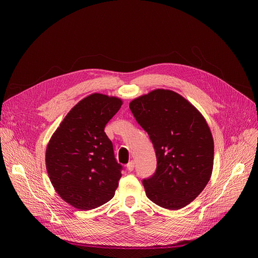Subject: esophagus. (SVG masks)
Instances as JSON below:
<instances>
[{
  "mask_svg": "<svg viewBox=\"0 0 258 258\" xmlns=\"http://www.w3.org/2000/svg\"><path fill=\"white\" fill-rule=\"evenodd\" d=\"M126 168H127V170H128V171H133V170H134V168H135V162H134V161L128 162L127 165H126Z\"/></svg>",
  "mask_w": 258,
  "mask_h": 258,
  "instance_id": "1",
  "label": "esophagus"
}]
</instances>
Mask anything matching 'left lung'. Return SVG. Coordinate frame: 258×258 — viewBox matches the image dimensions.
<instances>
[{"label":"left lung","mask_w":258,"mask_h":258,"mask_svg":"<svg viewBox=\"0 0 258 258\" xmlns=\"http://www.w3.org/2000/svg\"><path fill=\"white\" fill-rule=\"evenodd\" d=\"M130 108L157 156L156 172L143 180L146 197L166 209L185 207L212 173L214 143L205 118L180 94L164 89L132 100Z\"/></svg>","instance_id":"left-lung-1"}]
</instances>
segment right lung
Returning <instances> with one entry per match:
<instances>
[{"label": "right lung", "instance_id": "right-lung-1", "mask_svg": "<svg viewBox=\"0 0 258 258\" xmlns=\"http://www.w3.org/2000/svg\"><path fill=\"white\" fill-rule=\"evenodd\" d=\"M122 100L94 93L80 100L54 132L46 150V167L59 197L80 210L110 201L122 166L104 127L120 110Z\"/></svg>", "mask_w": 258, "mask_h": 258}]
</instances>
